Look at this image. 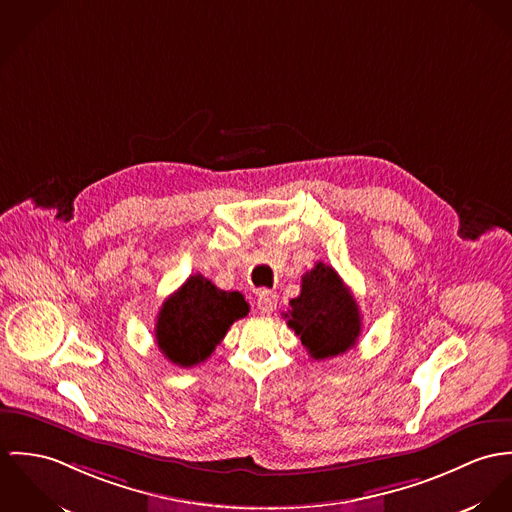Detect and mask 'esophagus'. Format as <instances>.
<instances>
[{"label":"esophagus","instance_id":"1","mask_svg":"<svg viewBox=\"0 0 512 512\" xmlns=\"http://www.w3.org/2000/svg\"><path fill=\"white\" fill-rule=\"evenodd\" d=\"M257 308L261 314L269 316L277 308V294L273 290H259L257 294Z\"/></svg>","mask_w":512,"mask_h":512}]
</instances>
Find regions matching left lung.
<instances>
[{
    "label": "left lung",
    "mask_w": 512,
    "mask_h": 512,
    "mask_svg": "<svg viewBox=\"0 0 512 512\" xmlns=\"http://www.w3.org/2000/svg\"><path fill=\"white\" fill-rule=\"evenodd\" d=\"M284 318L314 359L345 353L361 334V314L353 294L322 261L304 273L300 296L290 300Z\"/></svg>",
    "instance_id": "1"
}]
</instances>
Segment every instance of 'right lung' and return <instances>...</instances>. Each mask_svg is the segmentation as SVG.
<instances>
[{
	"label": "right lung",
	"mask_w": 512,
	"mask_h": 512,
	"mask_svg": "<svg viewBox=\"0 0 512 512\" xmlns=\"http://www.w3.org/2000/svg\"><path fill=\"white\" fill-rule=\"evenodd\" d=\"M249 314L241 292L220 290L202 275L186 279L157 316L155 338L163 355L180 367L206 361L224 340L229 326Z\"/></svg>",
	"instance_id": "add662e5"
}]
</instances>
